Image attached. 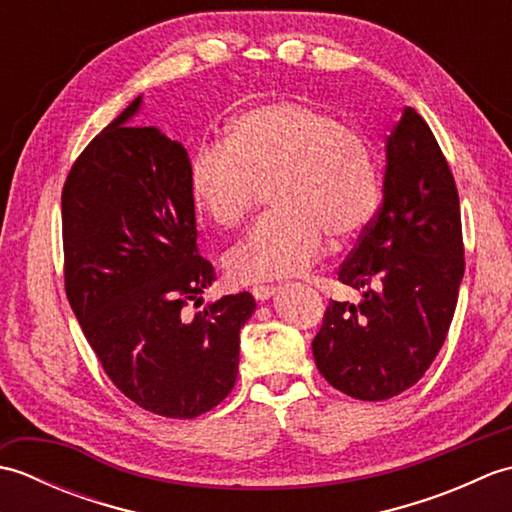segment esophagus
<instances>
[{
	"label": "esophagus",
	"mask_w": 512,
	"mask_h": 512,
	"mask_svg": "<svg viewBox=\"0 0 512 512\" xmlns=\"http://www.w3.org/2000/svg\"><path fill=\"white\" fill-rule=\"evenodd\" d=\"M250 292H253V297L257 301H266L270 297H275L277 292H279V288L277 286H253V288H250Z\"/></svg>",
	"instance_id": "34e87169"
}]
</instances>
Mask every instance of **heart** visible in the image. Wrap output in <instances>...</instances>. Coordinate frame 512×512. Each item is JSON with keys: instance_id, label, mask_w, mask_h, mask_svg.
Returning <instances> with one entry per match:
<instances>
[{"instance_id": "heart-1", "label": "heart", "mask_w": 512, "mask_h": 512, "mask_svg": "<svg viewBox=\"0 0 512 512\" xmlns=\"http://www.w3.org/2000/svg\"><path fill=\"white\" fill-rule=\"evenodd\" d=\"M268 189L273 206L226 253L235 281L284 279L317 262L325 237L341 248L365 233L378 204L374 147L352 127L301 101L250 107L224 143L189 160V193L217 228H235Z\"/></svg>"}]
</instances>
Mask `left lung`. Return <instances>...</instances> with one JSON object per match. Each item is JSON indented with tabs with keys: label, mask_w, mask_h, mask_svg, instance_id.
<instances>
[{
	"label": "left lung",
	"mask_w": 512,
	"mask_h": 512,
	"mask_svg": "<svg viewBox=\"0 0 512 512\" xmlns=\"http://www.w3.org/2000/svg\"><path fill=\"white\" fill-rule=\"evenodd\" d=\"M385 147L383 204L339 270L363 299L330 301L312 341L323 378L358 400L418 383L447 339L464 277L460 198L436 136L405 107Z\"/></svg>",
	"instance_id": "1"
}]
</instances>
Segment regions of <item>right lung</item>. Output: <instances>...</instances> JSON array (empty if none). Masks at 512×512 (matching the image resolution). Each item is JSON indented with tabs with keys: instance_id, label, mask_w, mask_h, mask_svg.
Segmentation results:
<instances>
[{
	"instance_id": "1",
	"label": "right lung",
	"mask_w": 512,
	"mask_h": 512,
	"mask_svg": "<svg viewBox=\"0 0 512 512\" xmlns=\"http://www.w3.org/2000/svg\"><path fill=\"white\" fill-rule=\"evenodd\" d=\"M140 103L83 149L63 184L65 295L112 383L138 407L187 420L231 394L255 299L237 292L184 312L215 270L198 250L187 149L156 127H129Z\"/></svg>"
}]
</instances>
